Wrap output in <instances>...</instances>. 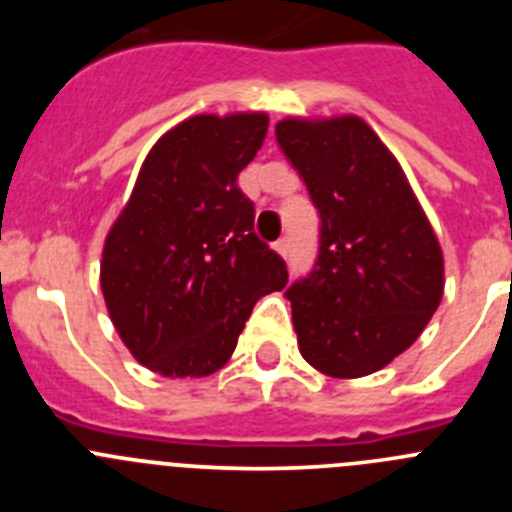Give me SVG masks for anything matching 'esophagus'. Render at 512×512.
<instances>
[{"mask_svg":"<svg viewBox=\"0 0 512 512\" xmlns=\"http://www.w3.org/2000/svg\"><path fill=\"white\" fill-rule=\"evenodd\" d=\"M274 251H277L279 256H284V259H287V253H289V241H287V238H279V241L274 243Z\"/></svg>","mask_w":512,"mask_h":512,"instance_id":"obj_1","label":"esophagus"}]
</instances>
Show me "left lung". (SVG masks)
Here are the masks:
<instances>
[{"instance_id":"1","label":"left lung","mask_w":512,"mask_h":512,"mask_svg":"<svg viewBox=\"0 0 512 512\" xmlns=\"http://www.w3.org/2000/svg\"><path fill=\"white\" fill-rule=\"evenodd\" d=\"M277 143L320 215L318 259L287 287L300 354L366 377L423 333L443 297V256L397 158L361 117H289Z\"/></svg>"}]
</instances>
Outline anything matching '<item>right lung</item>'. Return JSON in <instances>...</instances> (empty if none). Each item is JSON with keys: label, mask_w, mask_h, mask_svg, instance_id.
<instances>
[{"label": "right lung", "mask_w": 512, "mask_h": 512, "mask_svg": "<svg viewBox=\"0 0 512 512\" xmlns=\"http://www.w3.org/2000/svg\"><path fill=\"white\" fill-rule=\"evenodd\" d=\"M266 128L264 112L179 122L151 148L107 233L104 302L151 372L215 374L253 305L287 284V264L253 233V202L235 184Z\"/></svg>", "instance_id": "obj_1"}]
</instances>
